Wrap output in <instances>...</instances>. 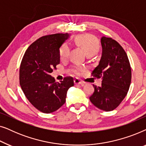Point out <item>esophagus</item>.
<instances>
[{"label": "esophagus", "mask_w": 146, "mask_h": 146, "mask_svg": "<svg viewBox=\"0 0 146 146\" xmlns=\"http://www.w3.org/2000/svg\"><path fill=\"white\" fill-rule=\"evenodd\" d=\"M74 84H83L84 82L78 78H76L74 79Z\"/></svg>", "instance_id": "obj_1"}]
</instances>
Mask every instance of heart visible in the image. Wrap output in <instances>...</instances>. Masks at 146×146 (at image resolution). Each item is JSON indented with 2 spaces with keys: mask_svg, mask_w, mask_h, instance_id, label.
Returning <instances> with one entry per match:
<instances>
[{
  "mask_svg": "<svg viewBox=\"0 0 146 146\" xmlns=\"http://www.w3.org/2000/svg\"><path fill=\"white\" fill-rule=\"evenodd\" d=\"M76 42L84 50L86 54L92 55L94 54L100 48L99 42L96 37L90 35H80L76 38ZM70 54V46L68 43H64L61 46L59 50V56L61 60H66L68 59ZM72 71L75 74H80L82 72L84 71V68L80 67H74Z\"/></svg>",
  "mask_w": 146,
  "mask_h": 146,
  "instance_id": "1",
  "label": "heart"
}]
</instances>
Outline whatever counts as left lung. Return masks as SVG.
Returning a JSON list of instances; mask_svg holds the SVG:
<instances>
[{"label":"left lung","mask_w":146,"mask_h":146,"mask_svg":"<svg viewBox=\"0 0 146 146\" xmlns=\"http://www.w3.org/2000/svg\"><path fill=\"white\" fill-rule=\"evenodd\" d=\"M101 44V59L92 76L102 78V86L93 85L94 92L90 100L98 108L109 111L116 108L127 95L131 70L127 54L117 41L103 36Z\"/></svg>","instance_id":"obj_1"}]
</instances>
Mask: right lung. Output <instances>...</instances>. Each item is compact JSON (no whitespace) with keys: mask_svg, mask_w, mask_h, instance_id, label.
<instances>
[{"mask_svg":"<svg viewBox=\"0 0 146 146\" xmlns=\"http://www.w3.org/2000/svg\"><path fill=\"white\" fill-rule=\"evenodd\" d=\"M69 36L68 33L42 36L29 46L22 60L21 88L30 102L43 113L58 110L65 103L68 90L74 86L72 77L58 82L50 76L60 64V48Z\"/></svg>","mask_w":146,"mask_h":146,"instance_id":"add662e5","label":"right lung"}]
</instances>
